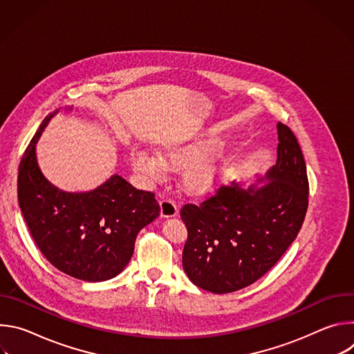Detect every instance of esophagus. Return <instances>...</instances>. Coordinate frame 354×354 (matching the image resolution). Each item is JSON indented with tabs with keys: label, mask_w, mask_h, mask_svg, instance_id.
Masks as SVG:
<instances>
[{
	"label": "esophagus",
	"mask_w": 354,
	"mask_h": 354,
	"mask_svg": "<svg viewBox=\"0 0 354 354\" xmlns=\"http://www.w3.org/2000/svg\"><path fill=\"white\" fill-rule=\"evenodd\" d=\"M160 206H161V217H164V218L175 217L178 214V210H179L178 205L171 198L161 200L160 201Z\"/></svg>",
	"instance_id": "obj_1"
}]
</instances>
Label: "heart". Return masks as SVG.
Listing matches in <instances>:
<instances>
[{
	"label": "heart",
	"mask_w": 354,
	"mask_h": 354,
	"mask_svg": "<svg viewBox=\"0 0 354 354\" xmlns=\"http://www.w3.org/2000/svg\"><path fill=\"white\" fill-rule=\"evenodd\" d=\"M214 153L210 142L174 144L165 147L161 154L153 151L136 149L131 154V167L151 180L164 179L169 169H185L183 187L190 194H206L213 192L221 182L224 172L212 160Z\"/></svg>",
	"instance_id": "obj_1"
}]
</instances>
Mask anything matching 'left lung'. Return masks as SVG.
Masks as SVG:
<instances>
[{
    "mask_svg": "<svg viewBox=\"0 0 354 354\" xmlns=\"http://www.w3.org/2000/svg\"><path fill=\"white\" fill-rule=\"evenodd\" d=\"M277 161L266 185L220 186L200 205H185L182 265L197 287L225 294L261 279L297 238L308 209V178L294 133L277 123Z\"/></svg>",
    "mask_w": 354,
    "mask_h": 354,
    "instance_id": "obj_1",
    "label": "left lung"
}]
</instances>
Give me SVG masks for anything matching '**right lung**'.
I'll use <instances>...</instances> for the list:
<instances>
[{
    "label": "right lung",
    "mask_w": 354,
    "mask_h": 354,
    "mask_svg": "<svg viewBox=\"0 0 354 354\" xmlns=\"http://www.w3.org/2000/svg\"><path fill=\"white\" fill-rule=\"evenodd\" d=\"M59 111L48 115L28 145L18 171V203L44 258L60 272L105 281L130 262L136 236L160 216L153 192L133 187L119 175L91 192L70 193L50 183L36 160V142Z\"/></svg>",
    "instance_id": "add662e5"
}]
</instances>
